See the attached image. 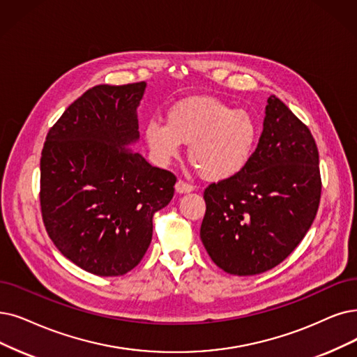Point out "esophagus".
I'll use <instances>...</instances> for the list:
<instances>
[{
  "mask_svg": "<svg viewBox=\"0 0 357 357\" xmlns=\"http://www.w3.org/2000/svg\"><path fill=\"white\" fill-rule=\"evenodd\" d=\"M195 188L192 186L190 183H188V181H184V180H178L177 183H176V190L178 192V193H189V192H192Z\"/></svg>",
  "mask_w": 357,
  "mask_h": 357,
  "instance_id": "1",
  "label": "esophagus"
}]
</instances>
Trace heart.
<instances>
[{
  "label": "heart",
  "instance_id": "b5f03b06",
  "mask_svg": "<svg viewBox=\"0 0 357 357\" xmlns=\"http://www.w3.org/2000/svg\"><path fill=\"white\" fill-rule=\"evenodd\" d=\"M258 123L246 109H234L209 96H192L171 105L165 123L145 126L146 144L156 162L174 160L181 144L202 177L225 180L238 174L258 140Z\"/></svg>",
  "mask_w": 357,
  "mask_h": 357
}]
</instances>
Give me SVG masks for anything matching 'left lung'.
<instances>
[{
  "label": "left lung",
  "mask_w": 357,
  "mask_h": 357,
  "mask_svg": "<svg viewBox=\"0 0 357 357\" xmlns=\"http://www.w3.org/2000/svg\"><path fill=\"white\" fill-rule=\"evenodd\" d=\"M319 153L307 126L268 98L258 148L238 174L211 183L202 243L228 274L256 275L297 248L321 201Z\"/></svg>",
  "instance_id": "left-lung-1"
}]
</instances>
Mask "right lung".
Returning <instances> with one entry per match:
<instances>
[{"mask_svg":"<svg viewBox=\"0 0 357 357\" xmlns=\"http://www.w3.org/2000/svg\"><path fill=\"white\" fill-rule=\"evenodd\" d=\"M145 82L98 84L51 127L40 156L45 230L67 259L101 277L124 275L146 253L152 218L169 204L176 176L129 149Z\"/></svg>","mask_w":357,"mask_h":357,"instance_id":"add662e5","label":"right lung"}]
</instances>
